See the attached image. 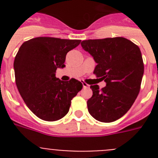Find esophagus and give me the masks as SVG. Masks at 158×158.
<instances>
[{
    "mask_svg": "<svg viewBox=\"0 0 158 158\" xmlns=\"http://www.w3.org/2000/svg\"><path fill=\"white\" fill-rule=\"evenodd\" d=\"M82 85H83V88L84 89H86V88H89V85H88V84H86V83H85V82H83V83H82Z\"/></svg>",
    "mask_w": 158,
    "mask_h": 158,
    "instance_id": "34e87169",
    "label": "esophagus"
}]
</instances>
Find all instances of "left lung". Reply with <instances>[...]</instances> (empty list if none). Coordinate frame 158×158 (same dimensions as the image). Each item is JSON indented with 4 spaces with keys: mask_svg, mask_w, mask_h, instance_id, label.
<instances>
[{
    "mask_svg": "<svg viewBox=\"0 0 158 158\" xmlns=\"http://www.w3.org/2000/svg\"><path fill=\"white\" fill-rule=\"evenodd\" d=\"M81 44L97 63L93 73L107 84L101 89L90 86L89 112L100 122H114L129 111L140 91L144 73L140 49L123 37L84 40Z\"/></svg>",
    "mask_w": 158,
    "mask_h": 158,
    "instance_id": "obj_1",
    "label": "left lung"
}]
</instances>
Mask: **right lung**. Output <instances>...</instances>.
<instances>
[{"label":"right lung","instance_id":"1","mask_svg":"<svg viewBox=\"0 0 158 158\" xmlns=\"http://www.w3.org/2000/svg\"><path fill=\"white\" fill-rule=\"evenodd\" d=\"M79 40L37 37L19 47L14 60L16 84L26 105L45 121L63 118L71 100L82 89L81 82L72 78L63 82L55 77L64 68L66 54L77 47Z\"/></svg>","mask_w":158,"mask_h":158}]
</instances>
